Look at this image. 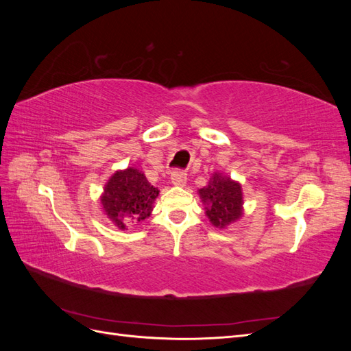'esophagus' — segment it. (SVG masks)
Listing matches in <instances>:
<instances>
[{
  "mask_svg": "<svg viewBox=\"0 0 351 351\" xmlns=\"http://www.w3.org/2000/svg\"><path fill=\"white\" fill-rule=\"evenodd\" d=\"M186 180H187V176H186V173L183 171V169H174V171L171 173V182H173V184L183 186L186 183Z\"/></svg>",
  "mask_w": 351,
  "mask_h": 351,
  "instance_id": "esophagus-1",
  "label": "esophagus"
}]
</instances>
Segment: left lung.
I'll return each mask as SVG.
<instances>
[{
    "instance_id": "1",
    "label": "left lung",
    "mask_w": 351,
    "mask_h": 351,
    "mask_svg": "<svg viewBox=\"0 0 351 351\" xmlns=\"http://www.w3.org/2000/svg\"><path fill=\"white\" fill-rule=\"evenodd\" d=\"M200 199L206 205V215L215 227H226L241 217L243 195L239 183L230 177L215 173L206 187L199 190Z\"/></svg>"
}]
</instances>
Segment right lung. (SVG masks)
<instances>
[{
	"mask_svg": "<svg viewBox=\"0 0 351 351\" xmlns=\"http://www.w3.org/2000/svg\"><path fill=\"white\" fill-rule=\"evenodd\" d=\"M159 190L136 168L117 171L105 186L101 204L114 224L124 230L125 222H139L151 215Z\"/></svg>",
	"mask_w": 351,
	"mask_h": 351,
	"instance_id": "right-lung-1",
	"label": "right lung"
}]
</instances>
